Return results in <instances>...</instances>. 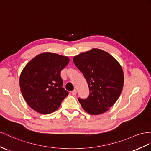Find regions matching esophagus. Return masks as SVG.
<instances>
[{
  "mask_svg": "<svg viewBox=\"0 0 151 151\" xmlns=\"http://www.w3.org/2000/svg\"><path fill=\"white\" fill-rule=\"evenodd\" d=\"M76 92H77L76 90H73V91H71V94L73 96H75L76 94Z\"/></svg>",
  "mask_w": 151,
  "mask_h": 151,
  "instance_id": "esophagus-1",
  "label": "esophagus"
}]
</instances>
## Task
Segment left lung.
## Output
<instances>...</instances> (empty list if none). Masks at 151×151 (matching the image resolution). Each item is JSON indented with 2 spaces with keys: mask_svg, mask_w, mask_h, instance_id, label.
Returning <instances> with one entry per match:
<instances>
[{
  "mask_svg": "<svg viewBox=\"0 0 151 151\" xmlns=\"http://www.w3.org/2000/svg\"><path fill=\"white\" fill-rule=\"evenodd\" d=\"M73 62L83 73L90 90L87 99L78 98L83 109L91 115L106 112L122 91L124 73L121 64L110 53L98 48L75 56Z\"/></svg>",
  "mask_w": 151,
  "mask_h": 151,
  "instance_id": "left-lung-1",
  "label": "left lung"
}]
</instances>
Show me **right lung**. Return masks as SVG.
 Wrapping results in <instances>:
<instances>
[{"mask_svg": "<svg viewBox=\"0 0 151 151\" xmlns=\"http://www.w3.org/2000/svg\"><path fill=\"white\" fill-rule=\"evenodd\" d=\"M69 62V57L57 53L39 54L27 64L20 74L23 97L32 109L41 114L56 111L68 92L63 88L60 71Z\"/></svg>", "mask_w": 151, "mask_h": 151, "instance_id": "add662e5", "label": "right lung"}]
</instances>
